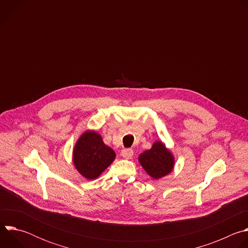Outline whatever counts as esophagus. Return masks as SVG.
<instances>
[{"mask_svg": "<svg viewBox=\"0 0 248 248\" xmlns=\"http://www.w3.org/2000/svg\"><path fill=\"white\" fill-rule=\"evenodd\" d=\"M133 155V150L132 149H124L122 150V156L124 159H130Z\"/></svg>", "mask_w": 248, "mask_h": 248, "instance_id": "esophagus-1", "label": "esophagus"}]
</instances>
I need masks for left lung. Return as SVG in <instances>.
I'll list each match as a JSON object with an SVG mask.
<instances>
[{"mask_svg":"<svg viewBox=\"0 0 248 248\" xmlns=\"http://www.w3.org/2000/svg\"><path fill=\"white\" fill-rule=\"evenodd\" d=\"M139 162L153 179H161L171 171L173 157L162 142H155L150 150L139 156Z\"/></svg>","mask_w":248,"mask_h":248,"instance_id":"left-lung-1","label":"left lung"}]
</instances>
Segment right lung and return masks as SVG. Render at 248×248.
Masks as SVG:
<instances>
[{
	"label": "right lung",
	"mask_w": 248,
	"mask_h": 248,
	"mask_svg": "<svg viewBox=\"0 0 248 248\" xmlns=\"http://www.w3.org/2000/svg\"><path fill=\"white\" fill-rule=\"evenodd\" d=\"M116 154L105 145L102 137L87 131L81 135L74 151V163L78 170L88 180H94L114 161Z\"/></svg>",
	"instance_id": "add662e5"
}]
</instances>
